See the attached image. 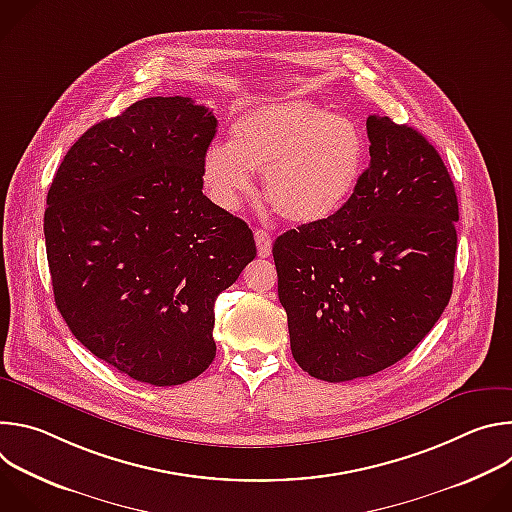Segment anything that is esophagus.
Wrapping results in <instances>:
<instances>
[{"label":"esophagus","instance_id":"obj_1","mask_svg":"<svg viewBox=\"0 0 512 512\" xmlns=\"http://www.w3.org/2000/svg\"><path fill=\"white\" fill-rule=\"evenodd\" d=\"M255 243H257V251L259 257H269L271 255V235L263 229L255 231Z\"/></svg>","mask_w":512,"mask_h":512}]
</instances>
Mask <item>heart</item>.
Here are the masks:
<instances>
[{"instance_id":"1","label":"heart","mask_w":512,"mask_h":512,"mask_svg":"<svg viewBox=\"0 0 512 512\" xmlns=\"http://www.w3.org/2000/svg\"><path fill=\"white\" fill-rule=\"evenodd\" d=\"M362 129L304 101L261 103L229 125L227 145L212 143L200 160L204 194L237 210L263 172V192L289 223H320L356 192L367 168Z\"/></svg>"}]
</instances>
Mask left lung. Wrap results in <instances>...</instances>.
I'll return each instance as SVG.
<instances>
[{"label": "left lung", "mask_w": 512, "mask_h": 512, "mask_svg": "<svg viewBox=\"0 0 512 512\" xmlns=\"http://www.w3.org/2000/svg\"><path fill=\"white\" fill-rule=\"evenodd\" d=\"M371 164L326 221L275 239L291 354L328 383L375 375L440 320L454 287L458 196L433 145L369 115Z\"/></svg>", "instance_id": "left-lung-1"}]
</instances>
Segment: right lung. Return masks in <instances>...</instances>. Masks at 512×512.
I'll return each instance as SVG.
<instances>
[{
  "label": "right lung",
  "instance_id": "add662e5",
  "mask_svg": "<svg viewBox=\"0 0 512 512\" xmlns=\"http://www.w3.org/2000/svg\"><path fill=\"white\" fill-rule=\"evenodd\" d=\"M216 119L190 97H150L87 129L46 198L54 302L119 373L182 385L216 354L214 302L257 255L251 229L202 194Z\"/></svg>",
  "mask_w": 512,
  "mask_h": 512
}]
</instances>
